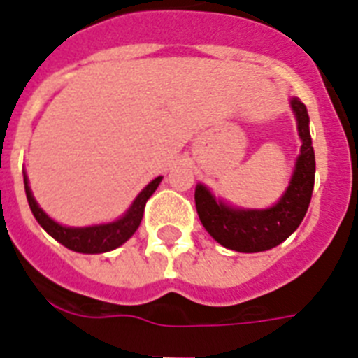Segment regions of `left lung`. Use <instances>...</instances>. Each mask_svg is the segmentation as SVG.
<instances>
[{
	"label": "left lung",
	"instance_id": "8db88e82",
	"mask_svg": "<svg viewBox=\"0 0 358 358\" xmlns=\"http://www.w3.org/2000/svg\"><path fill=\"white\" fill-rule=\"evenodd\" d=\"M291 107L299 123L302 147L289 187L276 206L262 211L233 209L225 203L216 202L203 185H196L194 202L200 222L207 233L224 248L240 253L267 251L282 244L304 220L315 185V151L311 145L306 105L299 98H293Z\"/></svg>",
	"mask_w": 358,
	"mask_h": 358
}]
</instances>
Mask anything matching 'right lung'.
<instances>
[{
  "mask_svg": "<svg viewBox=\"0 0 358 358\" xmlns=\"http://www.w3.org/2000/svg\"><path fill=\"white\" fill-rule=\"evenodd\" d=\"M23 180H25L27 200H29L31 211L32 215H34L36 220H38V224H40L52 238L58 240L59 244L65 245V248L72 249V251H76V253L94 255L113 251V249L122 245L123 242H127V240L134 235V231L138 229V225L142 222L143 209H145L147 200H149L151 194L156 191L158 184L162 182V176L152 180L151 184L147 185L142 193L138 194L136 200H134L133 206H131V209H129L120 220L113 222V224L92 225V227H65V225H59L54 220H50L49 216L41 211L40 206L36 203L34 196H32L31 193V187H29V182H27V176H23Z\"/></svg>",
  "mask_w": 358,
  "mask_h": 358,
  "instance_id": "1",
  "label": "right lung"
}]
</instances>
